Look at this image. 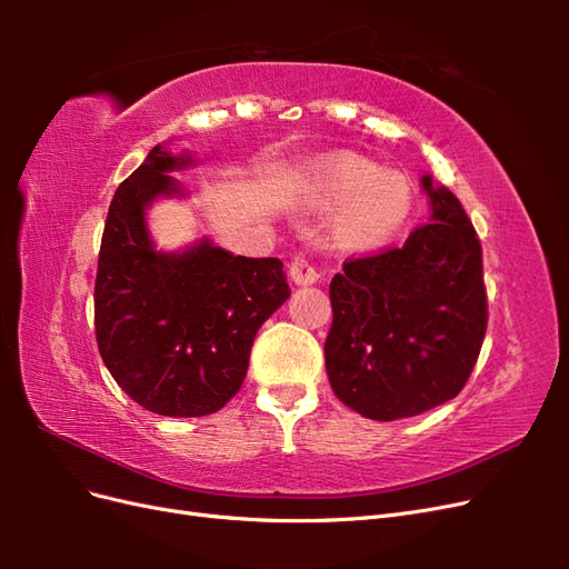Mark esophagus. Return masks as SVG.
Returning <instances> with one entry per match:
<instances>
[{"label": "esophagus", "mask_w": 569, "mask_h": 569, "mask_svg": "<svg viewBox=\"0 0 569 569\" xmlns=\"http://www.w3.org/2000/svg\"><path fill=\"white\" fill-rule=\"evenodd\" d=\"M289 278L299 287H308L316 284L320 280V272L316 270V266L308 261L306 256H295V261L289 263Z\"/></svg>", "instance_id": "obj_1"}]
</instances>
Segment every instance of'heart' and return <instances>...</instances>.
<instances>
[{"label":"heart","mask_w":569,"mask_h":569,"mask_svg":"<svg viewBox=\"0 0 569 569\" xmlns=\"http://www.w3.org/2000/svg\"><path fill=\"white\" fill-rule=\"evenodd\" d=\"M308 194L332 218L335 244L353 253H372L403 232L416 209L408 178L387 173L358 153L335 151L308 170Z\"/></svg>","instance_id":"b5f03b06"}]
</instances>
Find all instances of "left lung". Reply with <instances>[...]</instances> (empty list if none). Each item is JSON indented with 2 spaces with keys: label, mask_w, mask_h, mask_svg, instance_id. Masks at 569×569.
I'll list each match as a JSON object with an SVG mask.
<instances>
[{
  "label": "left lung",
  "mask_w": 569,
  "mask_h": 569,
  "mask_svg": "<svg viewBox=\"0 0 569 569\" xmlns=\"http://www.w3.org/2000/svg\"><path fill=\"white\" fill-rule=\"evenodd\" d=\"M429 222L401 249L343 263L330 282L325 368L363 418L420 416L468 382L487 332L481 247L449 187L422 176Z\"/></svg>",
  "instance_id": "left-lung-1"
}]
</instances>
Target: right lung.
I'll use <instances>...</instances> for the list:
<instances>
[{
    "label": "right lung",
    "instance_id": "add662e5",
    "mask_svg": "<svg viewBox=\"0 0 569 569\" xmlns=\"http://www.w3.org/2000/svg\"><path fill=\"white\" fill-rule=\"evenodd\" d=\"M192 151L157 144L116 189L101 237L94 327L104 366L134 403L166 418H201L242 387L256 332L289 299L280 258H247L199 237L159 249L149 209L184 199Z\"/></svg>",
    "mask_w": 569,
    "mask_h": 569
}]
</instances>
